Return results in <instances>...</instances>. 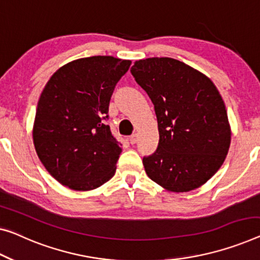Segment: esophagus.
<instances>
[{
    "mask_svg": "<svg viewBox=\"0 0 260 260\" xmlns=\"http://www.w3.org/2000/svg\"><path fill=\"white\" fill-rule=\"evenodd\" d=\"M129 141H131L132 145H134V143H137V141H138V134L131 135V137H129Z\"/></svg>",
    "mask_w": 260,
    "mask_h": 260,
    "instance_id": "34e87169",
    "label": "esophagus"
}]
</instances>
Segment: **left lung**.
<instances>
[{
    "label": "left lung",
    "instance_id": "obj_1",
    "mask_svg": "<svg viewBox=\"0 0 260 260\" xmlns=\"http://www.w3.org/2000/svg\"><path fill=\"white\" fill-rule=\"evenodd\" d=\"M131 72L157 119V149L142 160L147 175L169 191L200 188L223 165L231 142L225 104L215 84L168 57L137 60Z\"/></svg>",
    "mask_w": 260,
    "mask_h": 260
}]
</instances>
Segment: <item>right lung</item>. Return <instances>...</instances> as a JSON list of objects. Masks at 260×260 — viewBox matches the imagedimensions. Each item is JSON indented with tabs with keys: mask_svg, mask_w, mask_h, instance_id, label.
Listing matches in <instances>:
<instances>
[{
	"mask_svg": "<svg viewBox=\"0 0 260 260\" xmlns=\"http://www.w3.org/2000/svg\"><path fill=\"white\" fill-rule=\"evenodd\" d=\"M131 64L112 56L80 58L46 83L32 139L41 162L60 184L87 191L113 177L122 149L106 119L115 85Z\"/></svg>",
	"mask_w": 260,
	"mask_h": 260,
	"instance_id": "obj_1",
	"label": "right lung"
}]
</instances>
